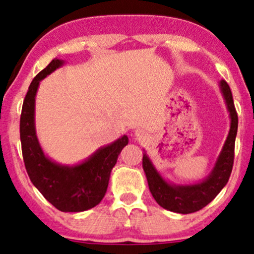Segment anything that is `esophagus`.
Segmentation results:
<instances>
[{
    "label": "esophagus",
    "instance_id": "34e87169",
    "mask_svg": "<svg viewBox=\"0 0 254 254\" xmlns=\"http://www.w3.org/2000/svg\"><path fill=\"white\" fill-rule=\"evenodd\" d=\"M135 136L137 137V138H142V137L144 136L143 129H136L135 130Z\"/></svg>",
    "mask_w": 254,
    "mask_h": 254
}]
</instances>
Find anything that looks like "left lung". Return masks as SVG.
Masks as SVG:
<instances>
[{"mask_svg": "<svg viewBox=\"0 0 254 254\" xmlns=\"http://www.w3.org/2000/svg\"><path fill=\"white\" fill-rule=\"evenodd\" d=\"M218 87H220L227 110L229 112L230 129L222 150L208 177L198 183L186 184V185L168 183L157 172L150 157L144 151L142 166L147 177L148 186L154 199L164 209L178 212V214L196 212L208 205L228 183L230 173H232L233 162H234V145L238 132V113L235 111L233 95L228 83L224 80H221Z\"/></svg>", "mask_w": 254, "mask_h": 254, "instance_id": "left-lung-1", "label": "left lung"}]
</instances>
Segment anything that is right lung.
I'll use <instances>...</instances> for the list:
<instances>
[{
	"label": "right lung",
	"mask_w": 254,
	"mask_h": 254,
	"mask_svg": "<svg viewBox=\"0 0 254 254\" xmlns=\"http://www.w3.org/2000/svg\"><path fill=\"white\" fill-rule=\"evenodd\" d=\"M64 64L55 58L33 78L22 104L20 139L26 171L32 184L55 208L64 212H80L94 208L106 193L111 171L129 142L127 135L99 148L76 165H62L44 153L36 132V95L40 81Z\"/></svg>",
	"instance_id": "right-lung-1"
}]
</instances>
